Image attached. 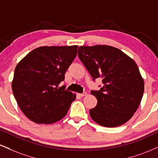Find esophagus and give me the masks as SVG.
I'll list each match as a JSON object with an SVG mask.
<instances>
[{"label":"esophagus","mask_w":158,"mask_h":158,"mask_svg":"<svg viewBox=\"0 0 158 158\" xmlns=\"http://www.w3.org/2000/svg\"><path fill=\"white\" fill-rule=\"evenodd\" d=\"M87 95V93H83V94H78V96H81V97H83V96H85Z\"/></svg>","instance_id":"1"}]
</instances>
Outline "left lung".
Instances as JSON below:
<instances>
[{"instance_id": "8db88e82", "label": "left lung", "mask_w": 158, "mask_h": 158, "mask_svg": "<svg viewBox=\"0 0 158 158\" xmlns=\"http://www.w3.org/2000/svg\"><path fill=\"white\" fill-rule=\"evenodd\" d=\"M78 56L93 79L103 87L92 90L97 105L90 115L101 126H121L133 116L144 91V81L135 61L120 49L106 45L80 46Z\"/></svg>"}]
</instances>
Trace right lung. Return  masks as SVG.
Returning <instances> with one entry per match:
<instances>
[{
    "mask_svg": "<svg viewBox=\"0 0 158 158\" xmlns=\"http://www.w3.org/2000/svg\"><path fill=\"white\" fill-rule=\"evenodd\" d=\"M78 45L41 46L17 64L12 87L19 107L28 119L49 124L65 116L76 94L59 87L77 56Z\"/></svg>",
    "mask_w": 158,
    "mask_h": 158,
    "instance_id": "1",
    "label": "right lung"
}]
</instances>
